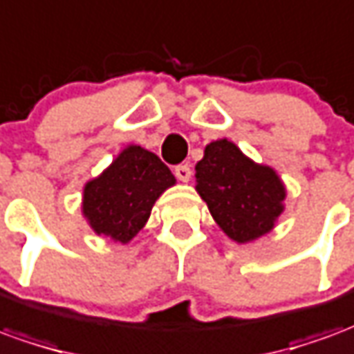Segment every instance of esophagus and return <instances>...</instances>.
<instances>
[{
    "label": "esophagus",
    "mask_w": 354,
    "mask_h": 354,
    "mask_svg": "<svg viewBox=\"0 0 354 354\" xmlns=\"http://www.w3.org/2000/svg\"><path fill=\"white\" fill-rule=\"evenodd\" d=\"M174 174H176L178 180L189 182V178H192V169H189V165H178V167H174Z\"/></svg>",
    "instance_id": "1"
}]
</instances>
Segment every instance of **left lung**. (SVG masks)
Instances as JSON below:
<instances>
[{
  "label": "left lung",
  "mask_w": 354,
  "mask_h": 354,
  "mask_svg": "<svg viewBox=\"0 0 354 354\" xmlns=\"http://www.w3.org/2000/svg\"><path fill=\"white\" fill-rule=\"evenodd\" d=\"M197 192L212 218L237 243L274 228L283 211L286 187L268 167L257 165L228 140L209 143L195 167Z\"/></svg>",
  "instance_id": "1"
}]
</instances>
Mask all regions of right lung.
<instances>
[{
	"label": "right lung",
	"mask_w": 354,
	"mask_h": 354,
	"mask_svg": "<svg viewBox=\"0 0 354 354\" xmlns=\"http://www.w3.org/2000/svg\"><path fill=\"white\" fill-rule=\"evenodd\" d=\"M174 182L155 153L130 145L100 178L86 184L84 216L97 234L126 243L145 226L155 201Z\"/></svg>",
	"instance_id": "1"
}]
</instances>
